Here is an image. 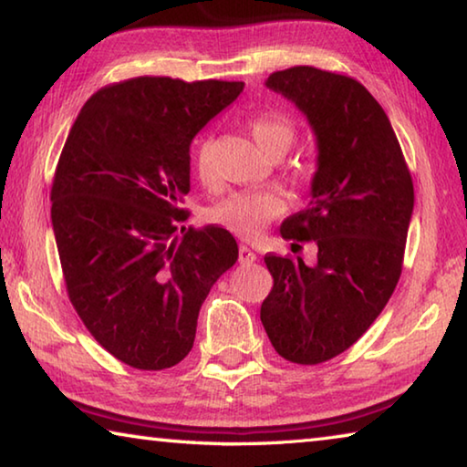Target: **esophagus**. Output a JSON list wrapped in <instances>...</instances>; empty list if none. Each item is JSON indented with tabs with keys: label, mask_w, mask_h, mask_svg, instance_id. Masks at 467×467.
<instances>
[{
	"label": "esophagus",
	"mask_w": 467,
	"mask_h": 467,
	"mask_svg": "<svg viewBox=\"0 0 467 467\" xmlns=\"http://www.w3.org/2000/svg\"><path fill=\"white\" fill-rule=\"evenodd\" d=\"M255 253H253L249 247H247V244H241V247H239V264L241 265H249V264H253V262H255Z\"/></svg>",
	"instance_id": "obj_1"
}]
</instances>
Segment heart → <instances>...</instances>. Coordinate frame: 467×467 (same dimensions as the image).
Listing matches in <instances>:
<instances>
[{
  "mask_svg": "<svg viewBox=\"0 0 467 467\" xmlns=\"http://www.w3.org/2000/svg\"><path fill=\"white\" fill-rule=\"evenodd\" d=\"M249 131L259 150L270 158H282L295 144L296 130L286 115L278 110H264L249 119ZM193 167L202 183H214V158H212V140H197L193 148ZM286 210L282 197L274 192H244L234 193L212 208L210 220L224 231L243 239H257L274 218Z\"/></svg>",
  "mask_w": 467,
  "mask_h": 467,
  "instance_id": "obj_1",
  "label": "heart"
}]
</instances>
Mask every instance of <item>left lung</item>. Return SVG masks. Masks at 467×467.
Returning <instances> with one entry per match:
<instances>
[{
    "label": "left lung",
    "instance_id": "obj_1",
    "mask_svg": "<svg viewBox=\"0 0 467 467\" xmlns=\"http://www.w3.org/2000/svg\"><path fill=\"white\" fill-rule=\"evenodd\" d=\"M265 84L295 102L317 136L311 202L280 233L319 251L313 267L300 257H264L274 286L262 323L282 358L319 365L357 342L398 286L414 183L385 110L358 80L295 66Z\"/></svg>",
    "mask_w": 467,
    "mask_h": 467
}]
</instances>
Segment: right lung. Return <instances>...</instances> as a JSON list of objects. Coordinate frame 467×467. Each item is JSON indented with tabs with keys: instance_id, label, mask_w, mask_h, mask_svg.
<instances>
[{
	"instance_id": "1",
	"label": "right lung",
	"mask_w": 467,
	"mask_h": 467,
	"mask_svg": "<svg viewBox=\"0 0 467 467\" xmlns=\"http://www.w3.org/2000/svg\"><path fill=\"white\" fill-rule=\"evenodd\" d=\"M243 86L167 76L109 84L61 150L51 223L67 296L92 337L133 368L187 357L202 303L239 257L224 228L181 226V203L189 144Z\"/></svg>"
}]
</instances>
